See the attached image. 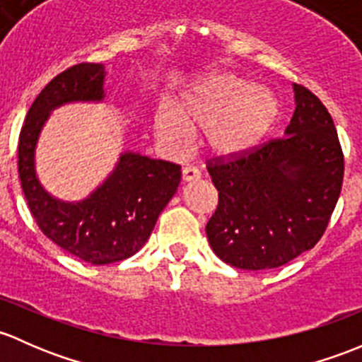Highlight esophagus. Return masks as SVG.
Here are the masks:
<instances>
[{
    "mask_svg": "<svg viewBox=\"0 0 362 362\" xmlns=\"http://www.w3.org/2000/svg\"><path fill=\"white\" fill-rule=\"evenodd\" d=\"M182 182H192L197 181L200 177V173L195 169V167H185L182 169Z\"/></svg>",
    "mask_w": 362,
    "mask_h": 362,
    "instance_id": "1",
    "label": "esophagus"
}]
</instances>
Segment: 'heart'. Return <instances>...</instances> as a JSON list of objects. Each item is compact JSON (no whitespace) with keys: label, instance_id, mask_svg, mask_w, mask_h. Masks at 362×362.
Returning <instances> with one entry per match:
<instances>
[{"label":"heart","instance_id":"obj_1","mask_svg":"<svg viewBox=\"0 0 362 362\" xmlns=\"http://www.w3.org/2000/svg\"><path fill=\"white\" fill-rule=\"evenodd\" d=\"M279 117V103L267 88L247 78L221 73L209 76L153 117L156 139L169 150L188 146L189 134H206L204 144L218 158H237L262 144Z\"/></svg>","mask_w":362,"mask_h":362}]
</instances>
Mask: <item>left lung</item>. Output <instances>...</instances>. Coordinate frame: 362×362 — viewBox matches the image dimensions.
<instances>
[{
	"label": "left lung",
	"instance_id": "left-lung-1",
	"mask_svg": "<svg viewBox=\"0 0 362 362\" xmlns=\"http://www.w3.org/2000/svg\"><path fill=\"white\" fill-rule=\"evenodd\" d=\"M286 137L237 158H209L218 207L206 233L219 259L244 270L286 264L326 232L344 182V151L329 111L294 83Z\"/></svg>",
	"mask_w": 362,
	"mask_h": 362
}]
</instances>
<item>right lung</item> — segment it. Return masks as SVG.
I'll return each instance as SVG.
<instances>
[{
	"mask_svg": "<svg viewBox=\"0 0 362 362\" xmlns=\"http://www.w3.org/2000/svg\"><path fill=\"white\" fill-rule=\"evenodd\" d=\"M103 64L80 62L59 73L35 99L18 136V177L40 230L69 255L92 264L136 255L181 181V165L139 153L120 156L115 173L88 199H52L35 174V144L48 111L71 100H100Z\"/></svg>",
	"mask_w": 362,
	"mask_h": 362,
	"instance_id": "right-lung-1",
	"label": "right lung"
}]
</instances>
